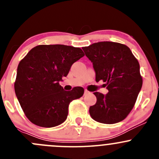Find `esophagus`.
<instances>
[{
	"label": "esophagus",
	"instance_id": "esophagus-1",
	"mask_svg": "<svg viewBox=\"0 0 159 159\" xmlns=\"http://www.w3.org/2000/svg\"><path fill=\"white\" fill-rule=\"evenodd\" d=\"M89 91H88V90L87 89H85V90H84V94H89Z\"/></svg>",
	"mask_w": 159,
	"mask_h": 159
}]
</instances>
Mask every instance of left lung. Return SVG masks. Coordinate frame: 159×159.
<instances>
[{"label":"left lung","instance_id":"left-lung-1","mask_svg":"<svg viewBox=\"0 0 159 159\" xmlns=\"http://www.w3.org/2000/svg\"><path fill=\"white\" fill-rule=\"evenodd\" d=\"M82 49L93 63L95 81L102 80L108 90L105 95L94 92L97 102L89 108L90 115L104 124L122 121L134 108L142 89L139 61L129 48L120 43L102 41Z\"/></svg>","mask_w":159,"mask_h":159}]
</instances>
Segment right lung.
Returning a JSON list of instances; mask_svg holds the SVG:
<instances>
[{
    "mask_svg": "<svg viewBox=\"0 0 159 159\" xmlns=\"http://www.w3.org/2000/svg\"><path fill=\"white\" fill-rule=\"evenodd\" d=\"M80 48L63 44H41L33 48L19 62L14 91L20 107L30 122L51 128L66 120L69 104L80 98L84 89L66 91L59 81L71 65L84 57Z\"/></svg>",
    "mask_w": 159,
    "mask_h": 159,
    "instance_id": "1",
    "label": "right lung"
}]
</instances>
